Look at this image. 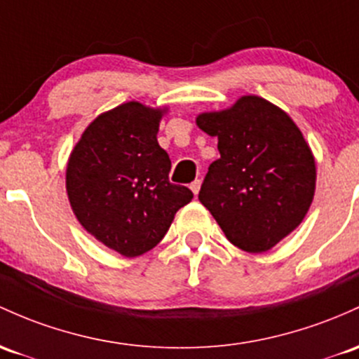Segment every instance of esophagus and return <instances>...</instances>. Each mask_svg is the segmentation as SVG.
Returning <instances> with one entry per match:
<instances>
[{
    "label": "esophagus",
    "mask_w": 359,
    "mask_h": 359,
    "mask_svg": "<svg viewBox=\"0 0 359 359\" xmlns=\"http://www.w3.org/2000/svg\"><path fill=\"white\" fill-rule=\"evenodd\" d=\"M199 189H201V179H196L194 182L191 184V191L194 192V196L199 194Z\"/></svg>",
    "instance_id": "34e87169"
}]
</instances>
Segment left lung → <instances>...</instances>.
<instances>
[{"instance_id": "left-lung-1", "label": "left lung", "mask_w": 359, "mask_h": 359, "mask_svg": "<svg viewBox=\"0 0 359 359\" xmlns=\"http://www.w3.org/2000/svg\"><path fill=\"white\" fill-rule=\"evenodd\" d=\"M196 122L218 136L219 149L199 201L235 247L252 254L273 249L302 223L313 199L315 160L300 129L255 95Z\"/></svg>"}]
</instances>
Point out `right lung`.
<instances>
[{
    "label": "right lung",
    "instance_id": "obj_1",
    "mask_svg": "<svg viewBox=\"0 0 359 359\" xmlns=\"http://www.w3.org/2000/svg\"><path fill=\"white\" fill-rule=\"evenodd\" d=\"M163 110L128 102L98 116L78 141L66 191L88 233L124 257L151 250L191 189L168 180L172 161L156 141Z\"/></svg>",
    "mask_w": 359,
    "mask_h": 359
}]
</instances>
